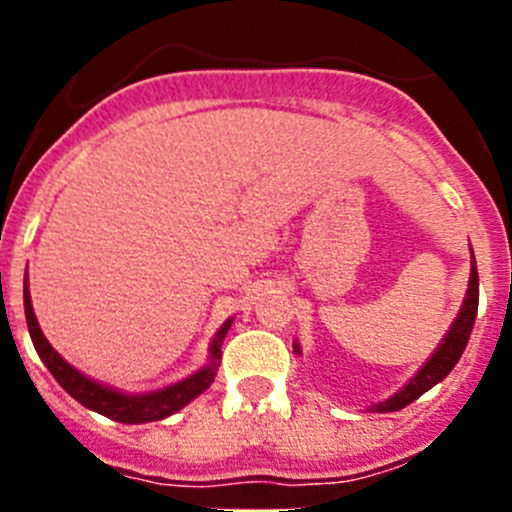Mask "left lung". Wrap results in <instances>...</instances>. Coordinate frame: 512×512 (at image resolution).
I'll list each match as a JSON object with an SVG mask.
<instances>
[{
    "mask_svg": "<svg viewBox=\"0 0 512 512\" xmlns=\"http://www.w3.org/2000/svg\"><path fill=\"white\" fill-rule=\"evenodd\" d=\"M473 252V250H471ZM476 314H478V270H476V257H473V267H471V280H468V292L466 299H463V307L458 312L456 322L451 324L448 334L443 337L441 347L433 352L431 359L418 369V374L409 384H404V389L396 391L394 396H389L381 404L371 406V411H379V414H391V411H399L404 406H409L411 401H416L418 396L426 394L431 386H436L438 381H443L448 376V371L458 364L461 359L463 349H466L468 337L473 332V324H476ZM294 352L299 354V347L294 344Z\"/></svg>",
    "mask_w": 512,
    "mask_h": 512,
    "instance_id": "8db88e82",
    "label": "left lung"
}]
</instances>
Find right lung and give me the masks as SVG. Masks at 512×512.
I'll list each match as a JSON object with an SVG mask.
<instances>
[{"label": "right lung", "instance_id": "right-lung-1", "mask_svg": "<svg viewBox=\"0 0 512 512\" xmlns=\"http://www.w3.org/2000/svg\"><path fill=\"white\" fill-rule=\"evenodd\" d=\"M24 314H27V327L29 334H32V342L36 354L41 356V361L46 364V369L51 371L56 381L61 384V389L66 391L69 396H74L81 406L86 409L96 411V414L113 418L118 423H148V421H160V418H168L175 411L183 409L185 404L195 399L198 394H203L215 379V371L220 366V347H223V339L230 329L232 319H227L223 327L218 329L213 339V347H210V364L203 366L200 371L190 374L188 379L178 381L173 386H165L160 391H151V394H141V396H131V394H121V391L111 389V386L96 384L94 379L84 376L81 371H76L69 361H64L46 342V337L41 334L39 322L34 317V307L32 299H29V287H27V277H24Z\"/></svg>", "mask_w": 512, "mask_h": 512}]
</instances>
